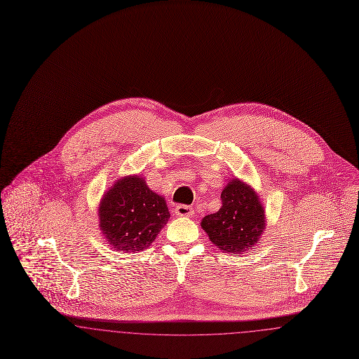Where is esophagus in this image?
<instances>
[{
	"label": "esophagus",
	"instance_id": "esophagus-1",
	"mask_svg": "<svg viewBox=\"0 0 359 359\" xmlns=\"http://www.w3.org/2000/svg\"><path fill=\"white\" fill-rule=\"evenodd\" d=\"M175 214L177 217H191L194 214V210L187 205H177L175 207Z\"/></svg>",
	"mask_w": 359,
	"mask_h": 359
}]
</instances>
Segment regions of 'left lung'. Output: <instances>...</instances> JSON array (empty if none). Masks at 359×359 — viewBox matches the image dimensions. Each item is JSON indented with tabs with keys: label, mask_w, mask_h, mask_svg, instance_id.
Segmentation results:
<instances>
[{
	"label": "left lung",
	"mask_w": 359,
	"mask_h": 359,
	"mask_svg": "<svg viewBox=\"0 0 359 359\" xmlns=\"http://www.w3.org/2000/svg\"><path fill=\"white\" fill-rule=\"evenodd\" d=\"M221 201V208L203 218V230L224 253L252 249L265 229L264 208L255 191L234 179L223 189Z\"/></svg>",
	"instance_id": "8db88e82"
}]
</instances>
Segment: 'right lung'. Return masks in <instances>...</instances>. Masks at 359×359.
<instances>
[{"mask_svg":"<svg viewBox=\"0 0 359 359\" xmlns=\"http://www.w3.org/2000/svg\"><path fill=\"white\" fill-rule=\"evenodd\" d=\"M170 211L164 198L151 191L138 176L118 180L100 205V227L113 249L140 252L147 249L164 224Z\"/></svg>","mask_w":359,"mask_h":359,"instance_id":"right-lung-1","label":"right lung"}]
</instances>
